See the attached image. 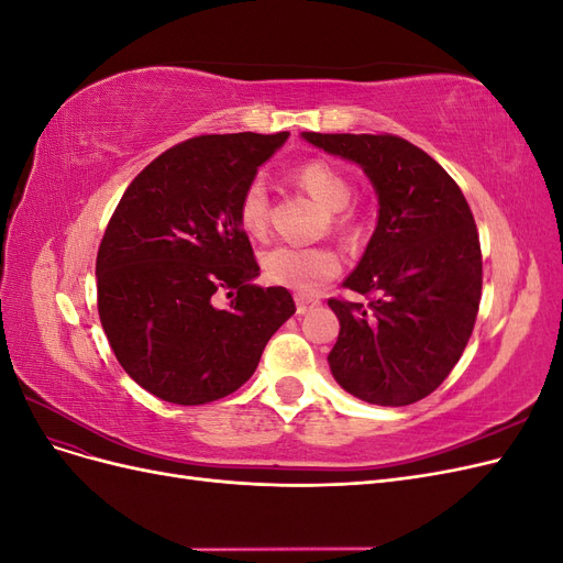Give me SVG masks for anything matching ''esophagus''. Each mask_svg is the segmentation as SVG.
<instances>
[{"instance_id": "34e87169", "label": "esophagus", "mask_w": 563, "mask_h": 563, "mask_svg": "<svg viewBox=\"0 0 563 563\" xmlns=\"http://www.w3.org/2000/svg\"><path fill=\"white\" fill-rule=\"evenodd\" d=\"M319 305V298H310V296H296V312L298 314H308L310 310H314Z\"/></svg>"}]
</instances>
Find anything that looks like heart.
<instances>
[{
    "mask_svg": "<svg viewBox=\"0 0 563 563\" xmlns=\"http://www.w3.org/2000/svg\"><path fill=\"white\" fill-rule=\"evenodd\" d=\"M296 183L317 199L327 211H343L352 199V185L347 176L338 166L323 159H310L296 168ZM236 220L240 228L253 236V240H265L269 230V195L261 178H253L236 203ZM350 218L340 216L338 228L350 230ZM261 267L267 282L286 286L298 294H314L319 288L335 279L343 269L340 255L329 246H286L279 244L267 249L261 255Z\"/></svg>",
    "mask_w": 563,
    "mask_h": 563,
    "instance_id": "1",
    "label": "heart"
}]
</instances>
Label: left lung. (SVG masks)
<instances>
[{
  "mask_svg": "<svg viewBox=\"0 0 563 563\" xmlns=\"http://www.w3.org/2000/svg\"><path fill=\"white\" fill-rule=\"evenodd\" d=\"M364 166L380 213L345 288L368 302L329 298L338 385L378 406L420 401L463 356L482 300V244L457 183L428 152L391 133H302Z\"/></svg>",
  "mask_w": 563,
  "mask_h": 563,
  "instance_id": "left-lung-1",
  "label": "left lung"
}]
</instances>
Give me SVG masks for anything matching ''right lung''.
<instances>
[{
    "label": "right lung",
    "mask_w": 563,
    "mask_h": 563,
    "mask_svg": "<svg viewBox=\"0 0 563 563\" xmlns=\"http://www.w3.org/2000/svg\"><path fill=\"white\" fill-rule=\"evenodd\" d=\"M286 135L207 133L168 147L110 218L96 258L100 323L117 362L164 401L232 395L296 312L284 286L253 284L261 265L236 220L244 187Z\"/></svg>",
    "instance_id": "add662e5"
}]
</instances>
